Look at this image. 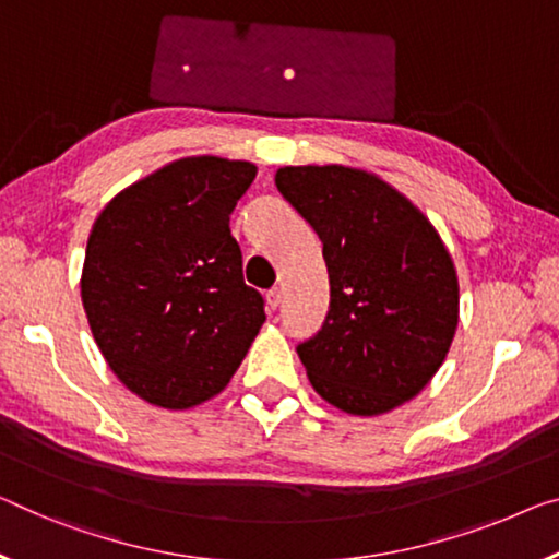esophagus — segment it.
Returning a JSON list of instances; mask_svg holds the SVG:
<instances>
[{
  "label": "esophagus",
  "mask_w": 559,
  "mask_h": 559,
  "mask_svg": "<svg viewBox=\"0 0 559 559\" xmlns=\"http://www.w3.org/2000/svg\"><path fill=\"white\" fill-rule=\"evenodd\" d=\"M280 302H282V292H280V287H272L267 295H264V305H267L270 312H274V309L280 307Z\"/></svg>",
  "instance_id": "1"
}]
</instances>
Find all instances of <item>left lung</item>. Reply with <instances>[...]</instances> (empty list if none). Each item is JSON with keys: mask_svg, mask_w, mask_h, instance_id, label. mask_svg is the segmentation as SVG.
I'll list each match as a JSON object with an SVG mask.
<instances>
[{"mask_svg": "<svg viewBox=\"0 0 559 559\" xmlns=\"http://www.w3.org/2000/svg\"><path fill=\"white\" fill-rule=\"evenodd\" d=\"M277 190L314 227L330 312L297 355L324 402L380 417L417 397L460 322L454 260L427 214L380 175L345 165L280 167Z\"/></svg>", "mask_w": 559, "mask_h": 559, "instance_id": "1", "label": "left lung"}]
</instances>
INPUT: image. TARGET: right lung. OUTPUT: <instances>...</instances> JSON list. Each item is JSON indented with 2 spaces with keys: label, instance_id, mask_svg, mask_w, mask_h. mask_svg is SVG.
<instances>
[{
  "label": "right lung",
  "instance_id": "1",
  "mask_svg": "<svg viewBox=\"0 0 559 559\" xmlns=\"http://www.w3.org/2000/svg\"><path fill=\"white\" fill-rule=\"evenodd\" d=\"M257 177L245 159L182 157L111 197L94 219L82 305L111 372L162 409L227 388L264 324L229 214Z\"/></svg>",
  "mask_w": 559,
  "mask_h": 559
}]
</instances>
